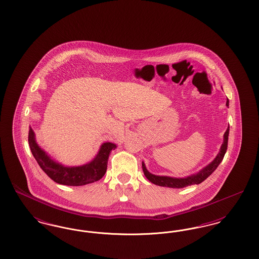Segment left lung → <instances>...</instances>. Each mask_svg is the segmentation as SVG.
<instances>
[{
    "mask_svg": "<svg viewBox=\"0 0 259 259\" xmlns=\"http://www.w3.org/2000/svg\"><path fill=\"white\" fill-rule=\"evenodd\" d=\"M226 106H229V101L227 99L226 101ZM228 135H229V126L226 130V132L224 133V138H223V143H222V148L219 152V154L217 155V157L214 158V160L211 163H209L208 166H206L205 168H203L200 172L186 177V178H181V179H177V178H171V177H163V176H155L148 172L146 168L145 163H142V167H143V171L146 176V178L148 181L154 185H159V186H166V187H171V188H183L186 187L188 185H199L202 182H204L208 177H209L212 172H214V170L218 168V166L221 164L224 154L227 150V144H228Z\"/></svg>",
    "mask_w": 259,
    "mask_h": 259,
    "instance_id": "left-lung-1",
    "label": "left lung"
}]
</instances>
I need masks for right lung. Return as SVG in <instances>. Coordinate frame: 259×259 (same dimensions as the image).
Returning a JSON list of instances; mask_svg holds the SVG:
<instances>
[{"mask_svg": "<svg viewBox=\"0 0 259 259\" xmlns=\"http://www.w3.org/2000/svg\"><path fill=\"white\" fill-rule=\"evenodd\" d=\"M28 142L37 164L52 181L57 184L71 186L88 185L101 180L107 171L109 155L116 145L112 143H104L96 157L82 166L65 167L52 160L50 156L37 146L35 140V133L30 127Z\"/></svg>", "mask_w": 259, "mask_h": 259, "instance_id": "obj_1", "label": "right lung"}]
</instances>
